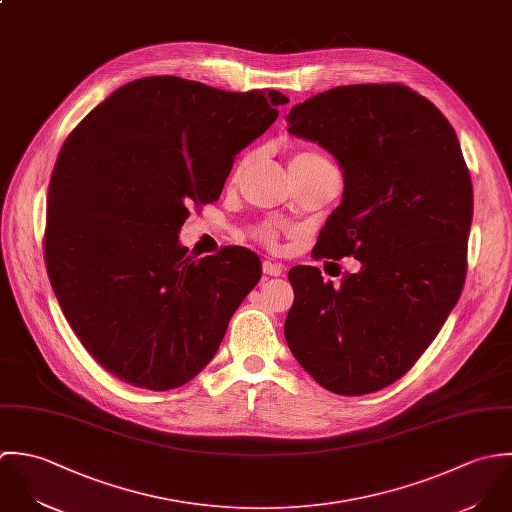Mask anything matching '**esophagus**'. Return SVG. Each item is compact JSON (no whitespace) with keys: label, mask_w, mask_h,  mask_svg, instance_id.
<instances>
[{"label":"esophagus","mask_w":512,"mask_h":512,"mask_svg":"<svg viewBox=\"0 0 512 512\" xmlns=\"http://www.w3.org/2000/svg\"><path fill=\"white\" fill-rule=\"evenodd\" d=\"M283 269L285 267L281 263H277V261H271V259L263 261V273L269 275V277H279L283 273Z\"/></svg>","instance_id":"obj_1"}]
</instances>
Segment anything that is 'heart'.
<instances>
[{"mask_svg": "<svg viewBox=\"0 0 512 512\" xmlns=\"http://www.w3.org/2000/svg\"><path fill=\"white\" fill-rule=\"evenodd\" d=\"M301 160H303V162H328L326 156H322V154H318V152H314V150H305V152H301V154H297V156L293 158V162H301ZM247 162H249V156L241 158L239 164L235 166L231 178H237V176L241 174V170L247 166ZM283 231H285V229H283L279 223H275V221H263V223H259V225H255V227L251 229V235H253L257 241H261L263 245L275 249V247H279V241H281Z\"/></svg>", "mask_w": 512, "mask_h": 512, "instance_id": "1", "label": "heart"}]
</instances>
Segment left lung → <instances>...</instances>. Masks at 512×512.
<instances>
[{
    "mask_svg": "<svg viewBox=\"0 0 512 512\" xmlns=\"http://www.w3.org/2000/svg\"><path fill=\"white\" fill-rule=\"evenodd\" d=\"M289 132L336 156L344 196L314 259L354 257L340 285L295 265L285 338L328 392L364 396L400 380L461 297L473 184L457 134L406 85H348L295 104Z\"/></svg>",
    "mask_w": 512,
    "mask_h": 512,
    "instance_id": "8db88e82",
    "label": "left lung"
}]
</instances>
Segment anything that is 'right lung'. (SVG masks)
Masks as SVG:
<instances>
[{"instance_id":"add662e5","label":"right lung","mask_w":512,"mask_h":512,"mask_svg":"<svg viewBox=\"0 0 512 512\" xmlns=\"http://www.w3.org/2000/svg\"><path fill=\"white\" fill-rule=\"evenodd\" d=\"M287 103L269 89L146 77L67 136L49 184L47 275L81 344L118 380L166 392L215 356L261 261L245 247L196 261L178 231L190 204L219 200L235 154Z\"/></svg>"}]
</instances>
